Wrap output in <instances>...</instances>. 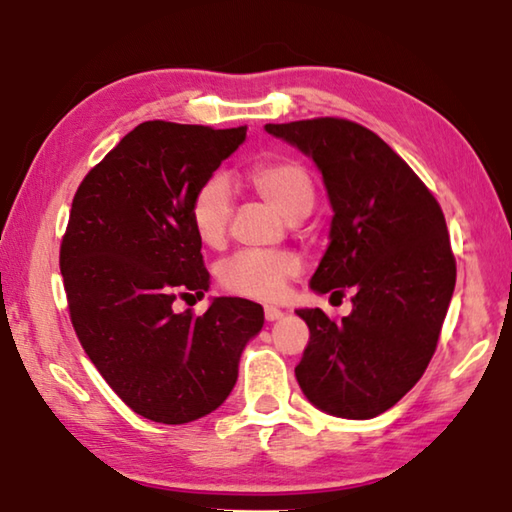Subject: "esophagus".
Wrapping results in <instances>:
<instances>
[{"instance_id":"obj_1","label":"esophagus","mask_w":512,"mask_h":512,"mask_svg":"<svg viewBox=\"0 0 512 512\" xmlns=\"http://www.w3.org/2000/svg\"><path fill=\"white\" fill-rule=\"evenodd\" d=\"M284 316L282 309L277 307H264V318L268 320V323H273V320H280Z\"/></svg>"}]
</instances>
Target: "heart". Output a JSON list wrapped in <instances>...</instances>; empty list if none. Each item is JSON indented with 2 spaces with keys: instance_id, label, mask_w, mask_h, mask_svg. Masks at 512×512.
<instances>
[{
  "instance_id": "b5f03b06",
  "label": "heart",
  "mask_w": 512,
  "mask_h": 512,
  "mask_svg": "<svg viewBox=\"0 0 512 512\" xmlns=\"http://www.w3.org/2000/svg\"><path fill=\"white\" fill-rule=\"evenodd\" d=\"M248 183L287 221L305 219L316 201L305 167L291 160H266L248 171ZM232 216V185L225 176H210L196 189L189 207L196 237L205 246H221ZM300 271V259L287 250H241L219 264L225 291L253 300L280 298L289 277Z\"/></svg>"
}]
</instances>
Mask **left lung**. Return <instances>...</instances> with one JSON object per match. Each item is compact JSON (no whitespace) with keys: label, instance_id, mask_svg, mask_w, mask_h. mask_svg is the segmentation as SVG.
<instances>
[{"label":"left lung","instance_id":"1","mask_svg":"<svg viewBox=\"0 0 512 512\" xmlns=\"http://www.w3.org/2000/svg\"><path fill=\"white\" fill-rule=\"evenodd\" d=\"M264 128L314 160L334 210L311 291L354 293L341 323L318 307L296 309L309 327L296 379L320 411L375 418L418 384L436 352L456 284L443 210L409 164L354 121Z\"/></svg>","mask_w":512,"mask_h":512}]
</instances>
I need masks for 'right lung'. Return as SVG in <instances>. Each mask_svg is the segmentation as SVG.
Instances as JSON below:
<instances>
[{
  "instance_id": "obj_1",
  "label": "right lung",
  "mask_w": 512,
  "mask_h": 512,
  "mask_svg": "<svg viewBox=\"0 0 512 512\" xmlns=\"http://www.w3.org/2000/svg\"><path fill=\"white\" fill-rule=\"evenodd\" d=\"M244 140L246 126L144 121L76 189L60 246L69 316L101 377L146 420L219 409L264 327L262 305L244 298H212L203 316L173 309L210 289L189 207Z\"/></svg>"
}]
</instances>
